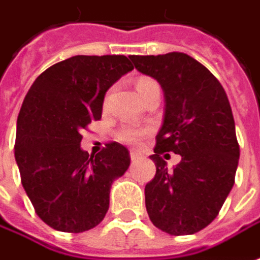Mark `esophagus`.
Returning <instances> with one entry per match:
<instances>
[{
	"instance_id": "1",
	"label": "esophagus",
	"mask_w": 260,
	"mask_h": 260,
	"mask_svg": "<svg viewBox=\"0 0 260 260\" xmlns=\"http://www.w3.org/2000/svg\"><path fill=\"white\" fill-rule=\"evenodd\" d=\"M139 159H142V155H141V153H138V152H135V150H132V152H131V160L136 161V160H139Z\"/></svg>"
}]
</instances>
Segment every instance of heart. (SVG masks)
Wrapping results in <instances>:
<instances>
[{"label": "heart", "mask_w": 260, "mask_h": 260, "mask_svg": "<svg viewBox=\"0 0 260 260\" xmlns=\"http://www.w3.org/2000/svg\"><path fill=\"white\" fill-rule=\"evenodd\" d=\"M153 86H157L153 80L146 79V77H142V79H139L136 81L135 88L138 94H139V97L142 99L143 95L146 94L149 88H152ZM146 132L148 131L145 129H136V128H124L122 131H119V134H118V139L119 141H122V142L126 143H132V145H135V143H139L142 141V138L146 135Z\"/></svg>", "instance_id": "heart-1"}]
</instances>
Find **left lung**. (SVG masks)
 I'll return each instance as SVG.
<instances>
[{
	"mask_svg": "<svg viewBox=\"0 0 260 260\" xmlns=\"http://www.w3.org/2000/svg\"><path fill=\"white\" fill-rule=\"evenodd\" d=\"M129 59L165 94L163 124L150 156L156 174L145 187L146 211L163 232L191 235L211 224L235 183L239 145L231 105L214 74L188 54ZM166 151L182 156L173 171L161 156Z\"/></svg>",
	"mask_w": 260,
	"mask_h": 260,
	"instance_id": "8db88e82",
	"label": "left lung"
}]
</instances>
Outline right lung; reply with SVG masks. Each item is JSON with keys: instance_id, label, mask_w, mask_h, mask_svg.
Here are the masks:
<instances>
[{"instance_id": "right-lung-1", "label": "right lung", "mask_w": 260, "mask_h": 260, "mask_svg": "<svg viewBox=\"0 0 260 260\" xmlns=\"http://www.w3.org/2000/svg\"><path fill=\"white\" fill-rule=\"evenodd\" d=\"M134 69L126 56H73L46 69L25 95L16 121L15 160L39 218L61 232L104 219L112 181L129 168L128 149L110 142L97 155L81 131L101 118L108 88Z\"/></svg>"}]
</instances>
